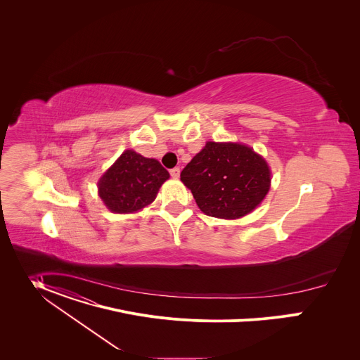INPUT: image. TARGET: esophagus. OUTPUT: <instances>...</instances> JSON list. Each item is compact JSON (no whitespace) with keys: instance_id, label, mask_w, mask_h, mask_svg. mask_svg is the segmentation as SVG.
Instances as JSON below:
<instances>
[{"instance_id":"esophagus-1","label":"esophagus","mask_w":360,"mask_h":360,"mask_svg":"<svg viewBox=\"0 0 360 360\" xmlns=\"http://www.w3.org/2000/svg\"><path fill=\"white\" fill-rule=\"evenodd\" d=\"M170 176H172L173 179H179V176H180V167H173V169H170Z\"/></svg>"}]
</instances>
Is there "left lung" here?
Segmentation results:
<instances>
[{
    "label": "left lung",
    "mask_w": 360,
    "mask_h": 360,
    "mask_svg": "<svg viewBox=\"0 0 360 360\" xmlns=\"http://www.w3.org/2000/svg\"><path fill=\"white\" fill-rule=\"evenodd\" d=\"M180 179L198 207L219 219L251 213L269 193L271 181L267 162L251 147L213 141L191 159Z\"/></svg>",
    "instance_id": "1"
}]
</instances>
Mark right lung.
<instances>
[{
	"instance_id": "obj_1",
	"label": "right lung",
	"mask_w": 360,
	"mask_h": 360,
	"mask_svg": "<svg viewBox=\"0 0 360 360\" xmlns=\"http://www.w3.org/2000/svg\"><path fill=\"white\" fill-rule=\"evenodd\" d=\"M169 172L153 158L126 150L98 181V194L113 213H133L154 202Z\"/></svg>"
}]
</instances>
